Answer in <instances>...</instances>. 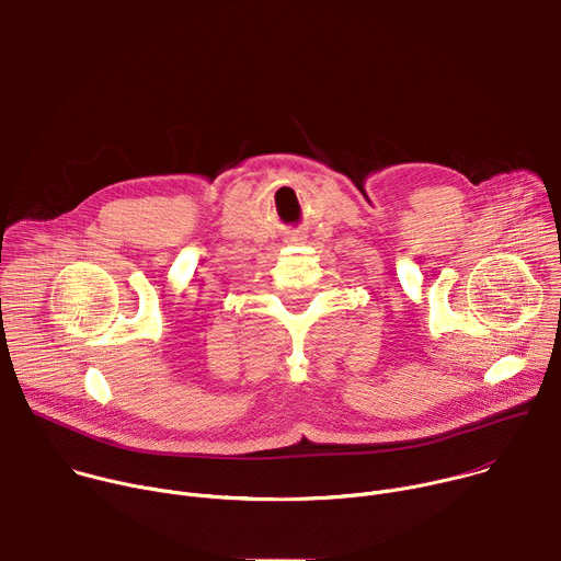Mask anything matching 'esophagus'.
<instances>
[{
	"label": "esophagus",
	"instance_id": "obj_1",
	"mask_svg": "<svg viewBox=\"0 0 561 561\" xmlns=\"http://www.w3.org/2000/svg\"><path fill=\"white\" fill-rule=\"evenodd\" d=\"M293 239V242H301V237H290Z\"/></svg>",
	"mask_w": 561,
	"mask_h": 561
}]
</instances>
